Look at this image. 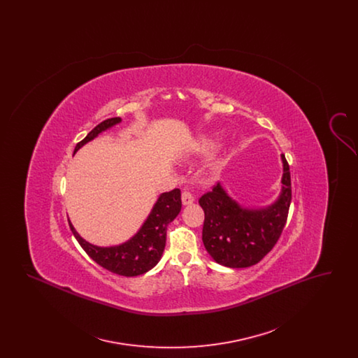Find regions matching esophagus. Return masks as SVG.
<instances>
[{"instance_id": "obj_1", "label": "esophagus", "mask_w": 358, "mask_h": 358, "mask_svg": "<svg viewBox=\"0 0 358 358\" xmlns=\"http://www.w3.org/2000/svg\"><path fill=\"white\" fill-rule=\"evenodd\" d=\"M181 200H182V204L190 205L193 204L194 197H193V194H192L190 192H182V194H181Z\"/></svg>"}]
</instances>
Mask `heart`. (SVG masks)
Returning a JSON list of instances; mask_svg holds the SVG:
<instances>
[{"instance_id":"b5f03b06","label":"heart","mask_w":358,"mask_h":358,"mask_svg":"<svg viewBox=\"0 0 358 358\" xmlns=\"http://www.w3.org/2000/svg\"><path fill=\"white\" fill-rule=\"evenodd\" d=\"M213 145H215L213 141L206 139V141H204V143H203V148H204V149H210V148H213Z\"/></svg>"}]
</instances>
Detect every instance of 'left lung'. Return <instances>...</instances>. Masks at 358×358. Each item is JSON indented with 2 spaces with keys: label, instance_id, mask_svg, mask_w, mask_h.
<instances>
[{
  "label": "left lung",
  "instance_id": "obj_1",
  "mask_svg": "<svg viewBox=\"0 0 358 358\" xmlns=\"http://www.w3.org/2000/svg\"><path fill=\"white\" fill-rule=\"evenodd\" d=\"M282 162V192L267 208H243L220 184L199 200L205 213L203 243L208 254L219 264L231 268L254 266L280 238L291 204V177L285 154Z\"/></svg>",
  "mask_w": 358,
  "mask_h": 358
}]
</instances>
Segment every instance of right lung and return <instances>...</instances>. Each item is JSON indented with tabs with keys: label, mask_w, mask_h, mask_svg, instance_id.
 <instances>
[{
	"label": "right lung",
	"mask_w": 358,
	"mask_h": 358,
	"mask_svg": "<svg viewBox=\"0 0 358 358\" xmlns=\"http://www.w3.org/2000/svg\"><path fill=\"white\" fill-rule=\"evenodd\" d=\"M120 120V117L103 120L102 123H99L87 134L83 141L76 145L75 153L87 142L92 141L107 129L115 126ZM180 210L181 190L173 189L171 192L162 193L136 235L126 243L114 247L94 245L85 241L75 231L71 222H69V228L85 250V254L99 266H102L103 268L122 276H136L148 273L159 262L166 244L168 225L177 217Z\"/></svg>",
	"instance_id": "add662e5"
}]
</instances>
